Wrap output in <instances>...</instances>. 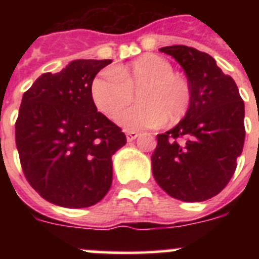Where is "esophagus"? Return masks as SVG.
Returning a JSON list of instances; mask_svg holds the SVG:
<instances>
[{"instance_id": "obj_1", "label": "esophagus", "mask_w": 259, "mask_h": 259, "mask_svg": "<svg viewBox=\"0 0 259 259\" xmlns=\"http://www.w3.org/2000/svg\"><path fill=\"white\" fill-rule=\"evenodd\" d=\"M125 136H127L128 141H134L135 139L139 136V134H137V132H135V131H127V132H125Z\"/></svg>"}]
</instances>
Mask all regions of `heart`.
Instances as JSON below:
<instances>
[{
  "label": "heart",
  "instance_id": "obj_1",
  "mask_svg": "<svg viewBox=\"0 0 259 259\" xmlns=\"http://www.w3.org/2000/svg\"><path fill=\"white\" fill-rule=\"evenodd\" d=\"M139 92L140 105L121 111ZM91 96L97 110L128 131L150 130L182 122L192 106V87L170 62L158 54H144L127 66L113 68L96 77Z\"/></svg>",
  "mask_w": 259,
  "mask_h": 259
}]
</instances>
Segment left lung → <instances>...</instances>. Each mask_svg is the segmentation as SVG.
<instances>
[{
  "mask_svg": "<svg viewBox=\"0 0 259 259\" xmlns=\"http://www.w3.org/2000/svg\"><path fill=\"white\" fill-rule=\"evenodd\" d=\"M184 68L192 87L188 115L157 135L153 175L171 197L200 202L224 189L245 140L244 101L235 80L207 53L185 45L161 48Z\"/></svg>",
  "mask_w": 259,
  "mask_h": 259,
  "instance_id": "1",
  "label": "left lung"
}]
</instances>
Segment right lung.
Listing matches in <instances>:
<instances>
[{"label": "right lung", "mask_w": 259, "mask_h": 259, "mask_svg": "<svg viewBox=\"0 0 259 259\" xmlns=\"http://www.w3.org/2000/svg\"><path fill=\"white\" fill-rule=\"evenodd\" d=\"M110 63L72 61L41 75L23 95L15 122L20 166L32 188L54 205L92 206L111 187V155L127 139L91 96L93 79Z\"/></svg>", "instance_id": "1"}]
</instances>
